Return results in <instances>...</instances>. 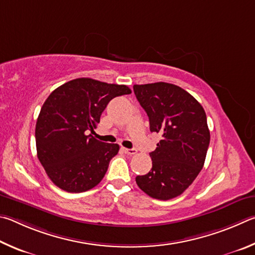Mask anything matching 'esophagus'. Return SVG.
I'll return each mask as SVG.
<instances>
[{"mask_svg":"<svg viewBox=\"0 0 255 255\" xmlns=\"http://www.w3.org/2000/svg\"><path fill=\"white\" fill-rule=\"evenodd\" d=\"M123 152L127 153V154H130V155H133L136 153V149H127V148H123Z\"/></svg>","mask_w":255,"mask_h":255,"instance_id":"1","label":"esophagus"}]
</instances>
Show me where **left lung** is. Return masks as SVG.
<instances>
[{
	"mask_svg": "<svg viewBox=\"0 0 255 255\" xmlns=\"http://www.w3.org/2000/svg\"><path fill=\"white\" fill-rule=\"evenodd\" d=\"M150 121V131L161 134L150 153L152 168L136 176L150 197L168 200L181 195L204 167L211 140L206 113L195 97L177 85L153 83L133 86Z\"/></svg>",
	"mask_w": 255,
	"mask_h": 255,
	"instance_id": "8db88e82",
	"label": "left lung"
}]
</instances>
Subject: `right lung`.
I'll list each match as a JSON object with an SVG mask.
<instances>
[{"label":"right lung","mask_w":255,"mask_h":255,"mask_svg":"<svg viewBox=\"0 0 255 255\" xmlns=\"http://www.w3.org/2000/svg\"><path fill=\"white\" fill-rule=\"evenodd\" d=\"M131 94L125 85L77 78L56 88L43 103L35 124L40 163L50 180L68 193L100 184L120 146L92 135L111 100Z\"/></svg>","instance_id":"add662e5"}]
</instances>
